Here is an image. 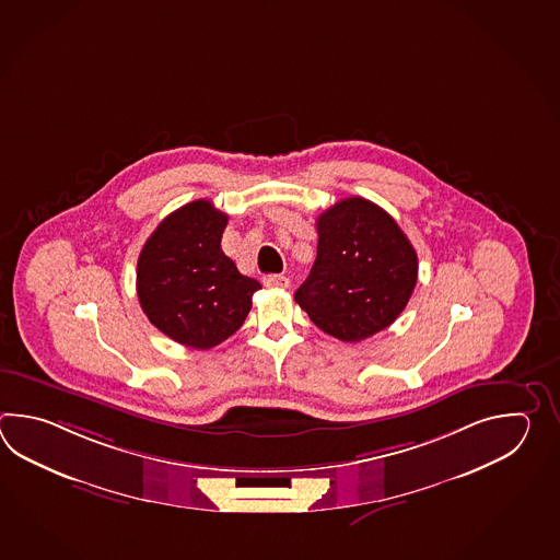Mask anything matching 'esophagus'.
Instances as JSON below:
<instances>
[{"label": "esophagus", "mask_w": 560, "mask_h": 560, "mask_svg": "<svg viewBox=\"0 0 560 560\" xmlns=\"http://www.w3.org/2000/svg\"><path fill=\"white\" fill-rule=\"evenodd\" d=\"M264 285H268V288H288L290 285V278H285V276L282 275H275V276H266L264 278Z\"/></svg>", "instance_id": "34e87169"}]
</instances>
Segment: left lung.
I'll use <instances>...</instances> for the list:
<instances>
[{"instance_id":"8db88e82","label":"left lung","mask_w":560,"mask_h":560,"mask_svg":"<svg viewBox=\"0 0 560 560\" xmlns=\"http://www.w3.org/2000/svg\"><path fill=\"white\" fill-rule=\"evenodd\" d=\"M318 252L294 300L322 332L360 342L388 328L417 285L410 240L381 206L346 198L316 220Z\"/></svg>"}]
</instances>
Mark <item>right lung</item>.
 I'll return each mask as SVG.
<instances>
[{
    "mask_svg": "<svg viewBox=\"0 0 560 560\" xmlns=\"http://www.w3.org/2000/svg\"><path fill=\"white\" fill-rule=\"evenodd\" d=\"M226 224L210 200L186 203L158 224L138 258L136 290L148 320L196 350L236 332L262 288L222 252Z\"/></svg>",
    "mask_w": 560,
    "mask_h": 560,
    "instance_id": "add662e5",
    "label": "right lung"
}]
</instances>
